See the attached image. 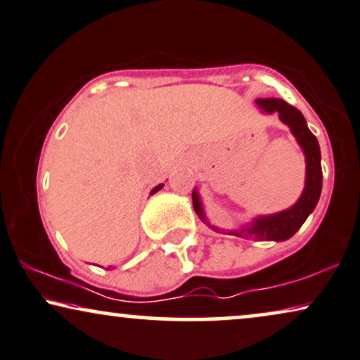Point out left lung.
Returning a JSON list of instances; mask_svg holds the SVG:
<instances>
[{
  "label": "left lung",
  "instance_id": "1",
  "mask_svg": "<svg viewBox=\"0 0 360 360\" xmlns=\"http://www.w3.org/2000/svg\"><path fill=\"white\" fill-rule=\"evenodd\" d=\"M257 106L266 112H279V117L285 122L292 131V134L297 139V143L301 144L304 154H306V162H307V172H306V188L299 201L294 204L292 207L288 211H282L279 214H272V216H264L259 217L252 222L251 226L244 227L240 231H231V234L238 236V238H256L262 240H285L297 233L304 224V221L307 219V216L314 211L317 201L321 198L322 191V167H321V149L317 138L311 133V129L307 127V122L304 120L302 112L297 108H294L292 104L285 103L284 99L277 98H259ZM193 206L194 211L201 217L202 221H206L202 212L201 201H199L198 193H193ZM209 227H212L214 231H217V227H214L206 221Z\"/></svg>",
  "mask_w": 360,
  "mask_h": 360
}]
</instances>
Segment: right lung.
<instances>
[{"label": "right lung", "mask_w": 360, "mask_h": 360, "mask_svg": "<svg viewBox=\"0 0 360 360\" xmlns=\"http://www.w3.org/2000/svg\"><path fill=\"white\" fill-rule=\"evenodd\" d=\"M161 188H162V184H159V186H156V188H154V189L151 191V194H154V193H158V191H159V189H161Z\"/></svg>", "instance_id": "1"}]
</instances>
